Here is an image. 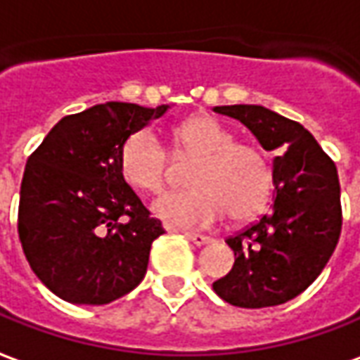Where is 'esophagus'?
I'll return each mask as SVG.
<instances>
[{
  "label": "esophagus",
  "mask_w": 360,
  "mask_h": 360,
  "mask_svg": "<svg viewBox=\"0 0 360 360\" xmlns=\"http://www.w3.org/2000/svg\"><path fill=\"white\" fill-rule=\"evenodd\" d=\"M184 237L188 241H192L198 247H202V245H207V243L212 241L210 237H205V235H200V233H184Z\"/></svg>",
  "instance_id": "34e87169"
}]
</instances>
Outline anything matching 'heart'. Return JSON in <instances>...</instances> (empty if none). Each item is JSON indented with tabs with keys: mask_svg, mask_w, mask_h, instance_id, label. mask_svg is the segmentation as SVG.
I'll list each match as a JSON object with an SVG mask.
<instances>
[{
	"mask_svg": "<svg viewBox=\"0 0 360 360\" xmlns=\"http://www.w3.org/2000/svg\"><path fill=\"white\" fill-rule=\"evenodd\" d=\"M176 155L195 158L188 174L190 190L168 192L153 204L162 221L178 227H207L227 213L249 221L270 202L274 174L269 156L249 143H237L223 123L195 115L172 129ZM119 174L133 190L156 194L165 188L170 156L148 127L137 129L119 148Z\"/></svg>",
	"mask_w": 360,
	"mask_h": 360,
	"instance_id": "obj_1",
	"label": "heart"
}]
</instances>
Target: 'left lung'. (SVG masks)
I'll return each mask as SVG.
<instances>
[{
  "label": "left lung",
  "instance_id": "obj_1",
  "mask_svg": "<svg viewBox=\"0 0 360 360\" xmlns=\"http://www.w3.org/2000/svg\"><path fill=\"white\" fill-rule=\"evenodd\" d=\"M274 150V204L225 243L235 264L213 290L237 308H270L296 298L319 276L341 235V188L335 162L298 121L262 105H221Z\"/></svg>",
  "mask_w": 360,
  "mask_h": 360
}]
</instances>
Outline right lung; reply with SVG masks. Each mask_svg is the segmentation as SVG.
<instances>
[{
	"label": "right lung",
	"mask_w": 360,
	"mask_h": 360,
	"mask_svg": "<svg viewBox=\"0 0 360 360\" xmlns=\"http://www.w3.org/2000/svg\"><path fill=\"white\" fill-rule=\"evenodd\" d=\"M168 105L108 101L62 117L25 166L17 231L37 278L70 304L101 306L145 278L165 229L119 174L121 143Z\"/></svg>",
	"instance_id": "1"
}]
</instances>
